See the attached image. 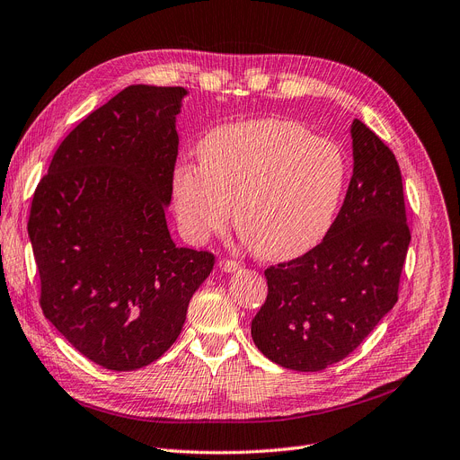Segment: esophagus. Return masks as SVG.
Here are the masks:
<instances>
[{
  "label": "esophagus",
  "mask_w": 460,
  "mask_h": 460,
  "mask_svg": "<svg viewBox=\"0 0 460 460\" xmlns=\"http://www.w3.org/2000/svg\"><path fill=\"white\" fill-rule=\"evenodd\" d=\"M217 267L222 269L224 272H236L238 269H241V263L234 261V259H219Z\"/></svg>",
  "instance_id": "obj_1"
}]
</instances>
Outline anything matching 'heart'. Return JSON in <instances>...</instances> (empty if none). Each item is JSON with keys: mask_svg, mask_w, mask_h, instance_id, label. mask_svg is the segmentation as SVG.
Instances as JSON below:
<instances>
[{"mask_svg": "<svg viewBox=\"0 0 460 460\" xmlns=\"http://www.w3.org/2000/svg\"><path fill=\"white\" fill-rule=\"evenodd\" d=\"M201 162L182 159L172 172L178 226L205 243L234 226L265 259L314 248L341 208L348 157L303 124L259 118L217 126L199 145Z\"/></svg>", "mask_w": 460, "mask_h": 460, "instance_id": "1", "label": "heart"}]
</instances>
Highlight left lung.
<instances>
[{"mask_svg": "<svg viewBox=\"0 0 460 460\" xmlns=\"http://www.w3.org/2000/svg\"><path fill=\"white\" fill-rule=\"evenodd\" d=\"M353 176L329 233L265 270L269 295L252 338L272 363L317 372L346 358L398 301L411 241L402 174L389 146L353 119Z\"/></svg>", "mask_w": 460, "mask_h": 460, "instance_id": "obj_1", "label": "left lung"}]
</instances>
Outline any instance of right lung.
<instances>
[{
    "label": "right lung",
    "instance_id": "right-lung-1",
    "mask_svg": "<svg viewBox=\"0 0 460 460\" xmlns=\"http://www.w3.org/2000/svg\"><path fill=\"white\" fill-rule=\"evenodd\" d=\"M186 95L148 84L114 95L64 138L31 201L43 314L109 370L162 357L214 267L210 252L178 248L165 219Z\"/></svg>",
    "mask_w": 460,
    "mask_h": 460
}]
</instances>
